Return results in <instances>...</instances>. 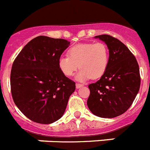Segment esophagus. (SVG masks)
<instances>
[{
	"label": "esophagus",
	"instance_id": "esophagus-1",
	"mask_svg": "<svg viewBox=\"0 0 150 150\" xmlns=\"http://www.w3.org/2000/svg\"><path fill=\"white\" fill-rule=\"evenodd\" d=\"M83 86H84V84H79V83H78V84H76V88H78V89H79V88H81V87H83Z\"/></svg>",
	"mask_w": 150,
	"mask_h": 150
}]
</instances>
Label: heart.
<instances>
[{
	"label": "heart",
	"instance_id": "1",
	"mask_svg": "<svg viewBox=\"0 0 150 150\" xmlns=\"http://www.w3.org/2000/svg\"><path fill=\"white\" fill-rule=\"evenodd\" d=\"M109 51L103 42L84 43L71 47L68 56H62L58 60V66L66 76H71L78 69L76 75L79 81L100 78L107 69Z\"/></svg>",
	"mask_w": 150,
	"mask_h": 150
}]
</instances>
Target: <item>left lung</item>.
<instances>
[{"label":"left lung","instance_id":"1","mask_svg":"<svg viewBox=\"0 0 150 150\" xmlns=\"http://www.w3.org/2000/svg\"><path fill=\"white\" fill-rule=\"evenodd\" d=\"M95 38L104 41L109 51L106 72L88 85L87 104L93 115L115 118L125 112L133 103L140 86V69L133 53L119 40L109 35Z\"/></svg>","mask_w":150,"mask_h":150}]
</instances>
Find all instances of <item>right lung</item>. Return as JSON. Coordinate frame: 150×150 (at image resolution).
<instances>
[{"label": "right lung", "mask_w": 150, "mask_h": 150, "mask_svg": "<svg viewBox=\"0 0 150 150\" xmlns=\"http://www.w3.org/2000/svg\"><path fill=\"white\" fill-rule=\"evenodd\" d=\"M70 42L38 36L23 48L10 73L13 101L30 120L51 124L63 115L75 83L62 73L58 60Z\"/></svg>", "instance_id": "obj_1"}]
</instances>
